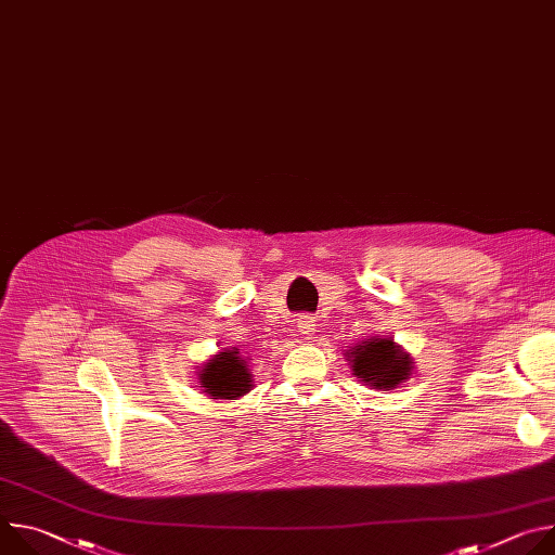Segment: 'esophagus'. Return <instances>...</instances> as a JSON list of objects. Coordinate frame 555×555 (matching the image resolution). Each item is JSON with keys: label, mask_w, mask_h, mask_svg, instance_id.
<instances>
[{"label": "esophagus", "mask_w": 555, "mask_h": 555, "mask_svg": "<svg viewBox=\"0 0 555 555\" xmlns=\"http://www.w3.org/2000/svg\"><path fill=\"white\" fill-rule=\"evenodd\" d=\"M298 327H300V334H302V336H305V338L309 340V332H311V321H307V319H305V321H300V325H298Z\"/></svg>", "instance_id": "1"}]
</instances>
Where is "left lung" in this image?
<instances>
[{
    "instance_id": "8db88e82",
    "label": "left lung",
    "mask_w": 555,
    "mask_h": 555,
    "mask_svg": "<svg viewBox=\"0 0 555 555\" xmlns=\"http://www.w3.org/2000/svg\"><path fill=\"white\" fill-rule=\"evenodd\" d=\"M345 356L358 382L377 390H395L413 373L411 353L392 338L369 336L347 349Z\"/></svg>"
}]
</instances>
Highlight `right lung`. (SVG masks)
Segmentation results:
<instances>
[{"label":"right lung","mask_w":555,"mask_h":555,"mask_svg":"<svg viewBox=\"0 0 555 555\" xmlns=\"http://www.w3.org/2000/svg\"><path fill=\"white\" fill-rule=\"evenodd\" d=\"M202 392L208 400H240L253 390V371L240 349H221L197 369Z\"/></svg>","instance_id":"right-lung-1"}]
</instances>
